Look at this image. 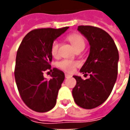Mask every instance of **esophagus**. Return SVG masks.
<instances>
[{
  "label": "esophagus",
  "mask_w": 130,
  "mask_h": 130,
  "mask_svg": "<svg viewBox=\"0 0 130 130\" xmlns=\"http://www.w3.org/2000/svg\"><path fill=\"white\" fill-rule=\"evenodd\" d=\"M65 78H70V77H71V75H70V74H65Z\"/></svg>",
  "instance_id": "34e87169"
}]
</instances>
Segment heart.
<instances>
[{
  "label": "heart",
  "instance_id": "1",
  "mask_svg": "<svg viewBox=\"0 0 130 130\" xmlns=\"http://www.w3.org/2000/svg\"><path fill=\"white\" fill-rule=\"evenodd\" d=\"M67 40L71 43L75 50H78L79 48H84L85 46V40L81 35L78 33H72L68 35L67 37ZM59 42L55 40L54 41L51 46V55L54 57L58 56V50H59ZM79 63L72 60L64 59L61 61L58 62L57 66L65 72L72 73L74 69L78 67Z\"/></svg>",
  "mask_w": 130,
  "mask_h": 130
}]
</instances>
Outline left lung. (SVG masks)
<instances>
[{
    "label": "left lung",
    "instance_id": "8db88e82",
    "mask_svg": "<svg viewBox=\"0 0 130 130\" xmlns=\"http://www.w3.org/2000/svg\"><path fill=\"white\" fill-rule=\"evenodd\" d=\"M78 30L87 38L90 54L80 72L90 75L84 80L74 76L76 84L72 89L75 103L82 108L94 109L109 98L117 79L118 51L112 37L100 28L79 26Z\"/></svg>",
    "mask_w": 130,
    "mask_h": 130
}]
</instances>
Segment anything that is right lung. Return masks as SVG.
<instances>
[{
  "label": "right lung",
  "instance_id": "obj_1",
  "mask_svg": "<svg viewBox=\"0 0 130 130\" xmlns=\"http://www.w3.org/2000/svg\"><path fill=\"white\" fill-rule=\"evenodd\" d=\"M68 28L32 30L24 37L19 46L14 69L16 84L21 100L35 111H48L56 105L65 74L56 68L51 69V46ZM48 69L51 71L52 78L46 80L43 72Z\"/></svg>",
  "mask_w": 130,
  "mask_h": 130
}]
</instances>
